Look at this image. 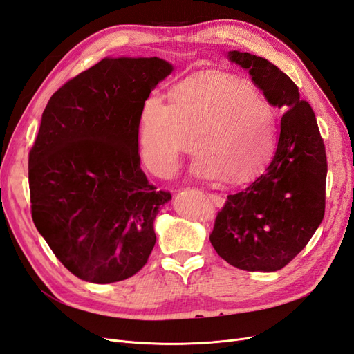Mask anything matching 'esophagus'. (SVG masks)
I'll return each mask as SVG.
<instances>
[{
	"label": "esophagus",
	"instance_id": "esophagus-1",
	"mask_svg": "<svg viewBox=\"0 0 354 354\" xmlns=\"http://www.w3.org/2000/svg\"><path fill=\"white\" fill-rule=\"evenodd\" d=\"M208 198L212 201V203L216 207H223L224 205V198L217 195V194H208Z\"/></svg>",
	"mask_w": 354,
	"mask_h": 354
}]
</instances>
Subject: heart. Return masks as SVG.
<instances>
[{
  "label": "heart",
  "instance_id": "heart-1",
  "mask_svg": "<svg viewBox=\"0 0 354 354\" xmlns=\"http://www.w3.org/2000/svg\"><path fill=\"white\" fill-rule=\"evenodd\" d=\"M277 138L273 106L250 82L209 73L173 91L171 104L149 95L140 112V147L158 176L173 174L180 158L198 146L192 173L241 183L269 162Z\"/></svg>",
  "mask_w": 354,
  "mask_h": 354
}]
</instances>
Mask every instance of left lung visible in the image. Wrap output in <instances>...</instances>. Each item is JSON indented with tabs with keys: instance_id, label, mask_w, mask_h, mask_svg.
Segmentation results:
<instances>
[{
	"instance_id": "1",
	"label": "left lung",
	"mask_w": 354,
	"mask_h": 354,
	"mask_svg": "<svg viewBox=\"0 0 354 354\" xmlns=\"http://www.w3.org/2000/svg\"><path fill=\"white\" fill-rule=\"evenodd\" d=\"M266 100L282 109L269 165L229 195L209 234L223 260L246 272L281 270L312 239L325 216L326 153L316 116L294 81L267 59L229 51Z\"/></svg>"
}]
</instances>
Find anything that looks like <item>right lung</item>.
<instances>
[{
	"label": "right lung",
	"mask_w": 354,
	"mask_h": 354,
	"mask_svg": "<svg viewBox=\"0 0 354 354\" xmlns=\"http://www.w3.org/2000/svg\"><path fill=\"white\" fill-rule=\"evenodd\" d=\"M159 57H106L51 95L29 152L35 227L66 269L113 283L147 263L169 192L140 168L145 100L173 72Z\"/></svg>",
	"instance_id": "obj_1"
}]
</instances>
